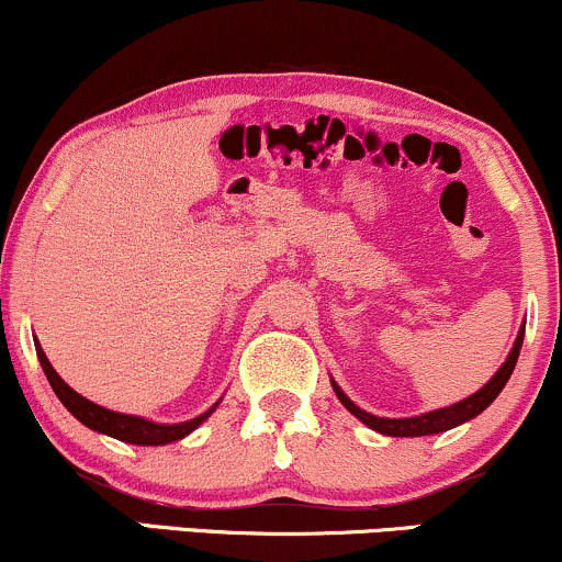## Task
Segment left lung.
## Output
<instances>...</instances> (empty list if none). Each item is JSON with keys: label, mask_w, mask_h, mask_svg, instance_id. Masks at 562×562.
Returning <instances> with one entry per match:
<instances>
[{"label": "left lung", "mask_w": 562, "mask_h": 562, "mask_svg": "<svg viewBox=\"0 0 562 562\" xmlns=\"http://www.w3.org/2000/svg\"><path fill=\"white\" fill-rule=\"evenodd\" d=\"M524 330H526V325H521V330H518V338H516L514 349H510L508 359H505L503 367L495 372L493 380H490L487 385L480 387V391H476L474 396L459 401V404L446 406V408H435V412L422 414V417H406V419L375 417V414H370V412H364V408H359L355 401L346 396L341 387L334 383V380H330V383H334V391H336L338 401H341V404L349 408V412L355 414L359 422H364L367 427H372L380 435H391V438H422V435L446 432V429H450V427H459V425H463V422L474 419L476 414H482L484 408H487L497 398V393L503 391L505 383H508V378L514 375V367L518 362V355H521Z\"/></svg>", "instance_id": "obj_1"}]
</instances>
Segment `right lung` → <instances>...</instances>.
<instances>
[{
  "mask_svg": "<svg viewBox=\"0 0 562 562\" xmlns=\"http://www.w3.org/2000/svg\"><path fill=\"white\" fill-rule=\"evenodd\" d=\"M36 355H38L41 367H44V372H46L48 385L54 387L57 398L67 406V412L72 414L75 419H80L82 425L95 429V432L112 435V438L122 440V442H133V446H166V442L182 440L184 435H190L192 429L203 425V422L211 417L218 406V404H213L205 414H200V417L190 419V422H179V425H158V422L133 417V414L112 412V408H103L99 404H93V401L82 398L80 393H75L72 387H69L65 380L57 375V370H54L52 362L46 359L44 349H41L38 341H36Z\"/></svg>",
  "mask_w": 562,
  "mask_h": 562,
  "instance_id": "1",
  "label": "right lung"
}]
</instances>
